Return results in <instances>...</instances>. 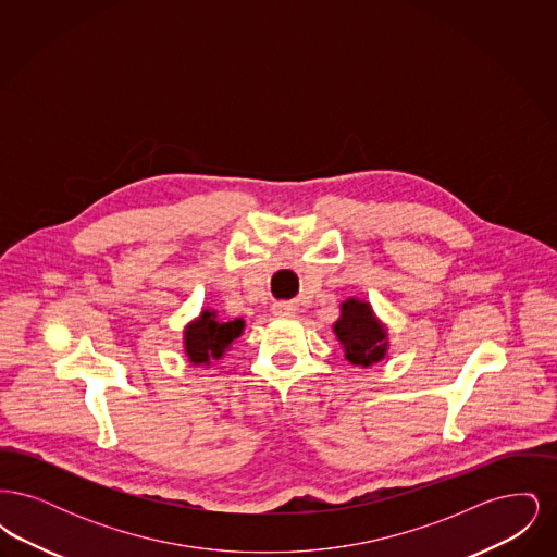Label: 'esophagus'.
<instances>
[{
	"label": "esophagus",
	"instance_id": "obj_1",
	"mask_svg": "<svg viewBox=\"0 0 557 557\" xmlns=\"http://www.w3.org/2000/svg\"><path fill=\"white\" fill-rule=\"evenodd\" d=\"M294 311H296V309H294V305H292V302H286V300H284V302H275V305H273V313H275V315H282V318L292 315Z\"/></svg>",
	"mask_w": 557,
	"mask_h": 557
}]
</instances>
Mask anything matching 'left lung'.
I'll list each match as a JSON object with an SVG mask.
<instances>
[{"instance_id": "obj_1", "label": "left lung", "mask_w": 557, "mask_h": 557, "mask_svg": "<svg viewBox=\"0 0 557 557\" xmlns=\"http://www.w3.org/2000/svg\"><path fill=\"white\" fill-rule=\"evenodd\" d=\"M334 332L345 345L346 359L355 366L368 368L386 352V332L373 318L370 305L361 300L350 298L343 302V315L336 321Z\"/></svg>"}]
</instances>
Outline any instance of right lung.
Listing matches in <instances>:
<instances>
[{"instance_id":"obj_1","label":"right lung","mask_w":557,"mask_h":557,"mask_svg":"<svg viewBox=\"0 0 557 557\" xmlns=\"http://www.w3.org/2000/svg\"><path fill=\"white\" fill-rule=\"evenodd\" d=\"M244 330V321H214V315L205 311L198 321L187 325L186 352L189 361L194 363H209L211 359H219L223 350L238 338Z\"/></svg>"}]
</instances>
